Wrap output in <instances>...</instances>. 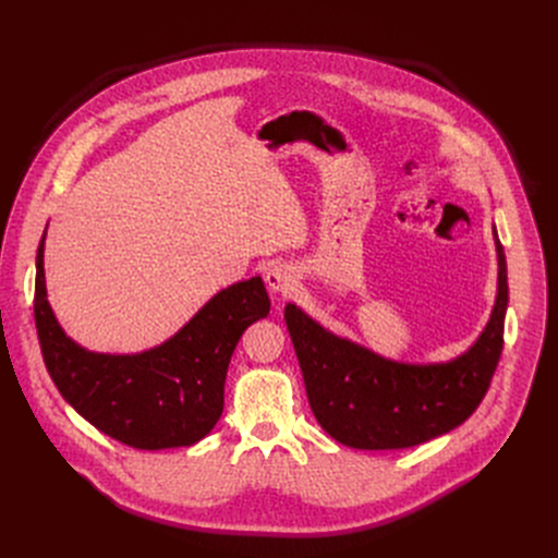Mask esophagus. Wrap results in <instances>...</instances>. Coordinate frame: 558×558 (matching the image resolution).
Wrapping results in <instances>:
<instances>
[{
    "label": "esophagus",
    "mask_w": 558,
    "mask_h": 558,
    "mask_svg": "<svg viewBox=\"0 0 558 558\" xmlns=\"http://www.w3.org/2000/svg\"><path fill=\"white\" fill-rule=\"evenodd\" d=\"M265 286H268V290L272 295H290L298 286V275L295 270L290 268V265L286 263H272L268 270H265Z\"/></svg>",
    "instance_id": "1"
}]
</instances>
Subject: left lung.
<instances>
[{"mask_svg":"<svg viewBox=\"0 0 558 558\" xmlns=\"http://www.w3.org/2000/svg\"><path fill=\"white\" fill-rule=\"evenodd\" d=\"M493 235L497 295L490 317L470 348L449 361L386 359L286 304L311 411L333 440L354 449H404L457 429L476 411L501 354L509 304L507 258L495 225Z\"/></svg>","mask_w":558,"mask_h":558,"instance_id":"obj_1","label":"left lung"}]
</instances>
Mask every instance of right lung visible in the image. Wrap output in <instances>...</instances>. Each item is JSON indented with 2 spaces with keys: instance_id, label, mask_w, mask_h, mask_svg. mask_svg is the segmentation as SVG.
<instances>
[{
  "instance_id": "right-lung-1",
  "label": "right lung",
  "mask_w": 558,
  "mask_h": 558,
  "mask_svg": "<svg viewBox=\"0 0 558 558\" xmlns=\"http://www.w3.org/2000/svg\"><path fill=\"white\" fill-rule=\"evenodd\" d=\"M45 238L36 256V329L51 381L101 434L136 449L191 447L222 415L225 379L243 331L270 313L260 277L210 298L174 336L136 354L90 352L59 325L47 300Z\"/></svg>"
}]
</instances>
